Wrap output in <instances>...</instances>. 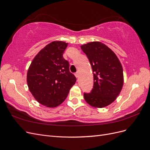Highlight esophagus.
Returning <instances> with one entry per match:
<instances>
[{
	"instance_id": "34e87169",
	"label": "esophagus",
	"mask_w": 150,
	"mask_h": 150,
	"mask_svg": "<svg viewBox=\"0 0 150 150\" xmlns=\"http://www.w3.org/2000/svg\"><path fill=\"white\" fill-rule=\"evenodd\" d=\"M74 75L76 76V77L77 78H79V72H76V73L74 74Z\"/></svg>"
}]
</instances>
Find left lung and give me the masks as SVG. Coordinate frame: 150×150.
I'll return each mask as SVG.
<instances>
[{
    "mask_svg": "<svg viewBox=\"0 0 150 150\" xmlns=\"http://www.w3.org/2000/svg\"><path fill=\"white\" fill-rule=\"evenodd\" d=\"M93 70L94 84L90 93H84L91 106L103 108L114 101L123 84V72L116 54L105 44L92 42L82 45Z\"/></svg>",
    "mask_w": 150,
    "mask_h": 150,
    "instance_id": "1",
    "label": "left lung"
}]
</instances>
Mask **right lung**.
I'll use <instances>...</instances> for the list:
<instances>
[{"label":"right lung","mask_w":150,"mask_h":150,"mask_svg":"<svg viewBox=\"0 0 150 150\" xmlns=\"http://www.w3.org/2000/svg\"><path fill=\"white\" fill-rule=\"evenodd\" d=\"M67 43L54 41L34 58L28 69L27 82L35 99L42 105L54 108L67 98L76 81L69 62L63 57Z\"/></svg>","instance_id":"obj_1"}]
</instances>
